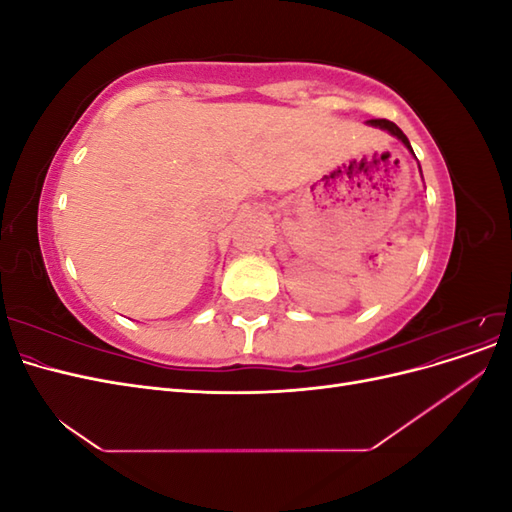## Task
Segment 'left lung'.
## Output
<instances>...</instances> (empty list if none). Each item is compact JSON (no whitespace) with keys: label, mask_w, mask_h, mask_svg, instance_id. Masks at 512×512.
<instances>
[{"label":"left lung","mask_w":512,"mask_h":512,"mask_svg":"<svg viewBox=\"0 0 512 512\" xmlns=\"http://www.w3.org/2000/svg\"><path fill=\"white\" fill-rule=\"evenodd\" d=\"M367 123H369V126L380 128V130H386V132H389V134H393L395 138H399V141L404 143V145L408 147V151H410L412 156H414V151H412V145H410V141H408V136H406L404 132H401V130L395 126L393 121H389V119H369ZM418 168H421V166H418Z\"/></svg>","instance_id":"1"}]
</instances>
